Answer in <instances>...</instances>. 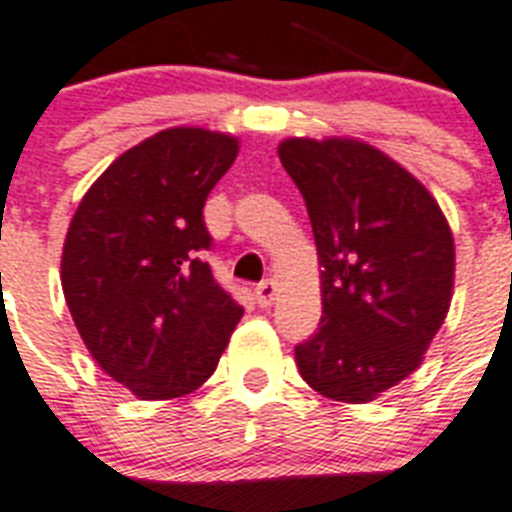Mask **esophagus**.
Listing matches in <instances>:
<instances>
[{"label":"esophagus","instance_id":"34e87169","mask_svg":"<svg viewBox=\"0 0 512 512\" xmlns=\"http://www.w3.org/2000/svg\"><path fill=\"white\" fill-rule=\"evenodd\" d=\"M255 295L260 306H271L273 300H276V295H279V284L273 282V279H265V282L257 284Z\"/></svg>","mask_w":512,"mask_h":512}]
</instances>
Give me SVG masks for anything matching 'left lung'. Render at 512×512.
I'll return each instance as SVG.
<instances>
[{
    "label": "left lung",
    "instance_id": "left-lung-1",
    "mask_svg": "<svg viewBox=\"0 0 512 512\" xmlns=\"http://www.w3.org/2000/svg\"><path fill=\"white\" fill-rule=\"evenodd\" d=\"M279 158L306 201L322 325L295 346L314 392L370 403L424 362L454 295V236L411 171L360 139L290 136Z\"/></svg>",
    "mask_w": 512,
    "mask_h": 512
}]
</instances>
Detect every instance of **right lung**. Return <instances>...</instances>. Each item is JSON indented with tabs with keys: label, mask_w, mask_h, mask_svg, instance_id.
I'll list each match as a JSON object with an SVG mask.
<instances>
[{
	"label": "right lung",
	"mask_w": 512,
	"mask_h": 512,
	"mask_svg": "<svg viewBox=\"0 0 512 512\" xmlns=\"http://www.w3.org/2000/svg\"><path fill=\"white\" fill-rule=\"evenodd\" d=\"M236 155L222 131H158L109 163L69 222L66 306L99 368L139 400L195 392L244 317L201 257L206 195Z\"/></svg>",
	"instance_id": "obj_1"
}]
</instances>
